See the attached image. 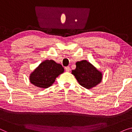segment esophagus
Returning a JSON list of instances; mask_svg holds the SVG:
<instances>
[{
	"label": "esophagus",
	"instance_id": "34e87169",
	"mask_svg": "<svg viewBox=\"0 0 132 132\" xmlns=\"http://www.w3.org/2000/svg\"><path fill=\"white\" fill-rule=\"evenodd\" d=\"M65 70H66L67 71H70V67H65Z\"/></svg>",
	"mask_w": 132,
	"mask_h": 132
}]
</instances>
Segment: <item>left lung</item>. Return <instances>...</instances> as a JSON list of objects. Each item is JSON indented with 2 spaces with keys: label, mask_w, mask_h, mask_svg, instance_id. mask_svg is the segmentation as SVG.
Here are the masks:
<instances>
[{
  "label": "left lung",
  "mask_w": 132,
  "mask_h": 132,
  "mask_svg": "<svg viewBox=\"0 0 132 132\" xmlns=\"http://www.w3.org/2000/svg\"><path fill=\"white\" fill-rule=\"evenodd\" d=\"M76 68L72 70L79 84L86 89L94 87L101 82L102 74L87 61L77 62Z\"/></svg>",
  "instance_id": "obj_1"
}]
</instances>
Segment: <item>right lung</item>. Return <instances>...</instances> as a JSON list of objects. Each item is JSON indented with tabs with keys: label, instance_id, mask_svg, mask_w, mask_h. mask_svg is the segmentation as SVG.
<instances>
[{
	"label": "right lung",
	"instance_id": "obj_1",
	"mask_svg": "<svg viewBox=\"0 0 132 132\" xmlns=\"http://www.w3.org/2000/svg\"><path fill=\"white\" fill-rule=\"evenodd\" d=\"M64 71V68L61 64L53 60H46L31 73L30 81L36 86L47 88L51 86L56 78Z\"/></svg>",
	"mask_w": 132,
	"mask_h": 132
}]
</instances>
